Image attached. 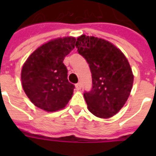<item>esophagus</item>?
Masks as SVG:
<instances>
[{
    "instance_id": "obj_1",
    "label": "esophagus",
    "mask_w": 156,
    "mask_h": 156,
    "mask_svg": "<svg viewBox=\"0 0 156 156\" xmlns=\"http://www.w3.org/2000/svg\"><path fill=\"white\" fill-rule=\"evenodd\" d=\"M75 87H76V89H77V90H81V88H82V84H81L80 83H77V84H76V85H75Z\"/></svg>"
}]
</instances>
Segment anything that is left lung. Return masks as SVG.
<instances>
[{"label":"left lung","mask_w":156,"mask_h":156,"mask_svg":"<svg viewBox=\"0 0 156 156\" xmlns=\"http://www.w3.org/2000/svg\"><path fill=\"white\" fill-rule=\"evenodd\" d=\"M75 46L91 72L92 88L83 94L88 110L100 118L112 117L126 104L133 87L128 60L115 45L94 36L81 35Z\"/></svg>","instance_id":"obj_1"}]
</instances>
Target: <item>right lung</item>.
<instances>
[{
  "label": "right lung",
  "instance_id": "1",
  "mask_svg": "<svg viewBox=\"0 0 156 156\" xmlns=\"http://www.w3.org/2000/svg\"><path fill=\"white\" fill-rule=\"evenodd\" d=\"M73 37L57 38L30 54L22 69L26 95L35 106L47 112L64 108L72 97L74 85L67 79L63 61L75 47Z\"/></svg>",
  "mask_w": 156,
  "mask_h": 156
}]
</instances>
